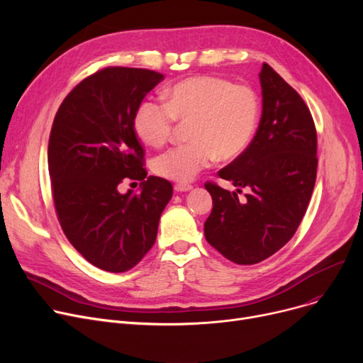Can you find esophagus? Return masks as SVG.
<instances>
[{
    "instance_id": "obj_1",
    "label": "esophagus",
    "mask_w": 363,
    "mask_h": 363,
    "mask_svg": "<svg viewBox=\"0 0 363 363\" xmlns=\"http://www.w3.org/2000/svg\"><path fill=\"white\" fill-rule=\"evenodd\" d=\"M175 191L177 193H186V191H189V189H191L193 186L189 185V184H175Z\"/></svg>"
}]
</instances>
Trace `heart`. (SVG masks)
<instances>
[{
    "label": "heart",
    "mask_w": 363,
    "mask_h": 363,
    "mask_svg": "<svg viewBox=\"0 0 363 363\" xmlns=\"http://www.w3.org/2000/svg\"><path fill=\"white\" fill-rule=\"evenodd\" d=\"M164 103L144 101L135 114L143 143L162 147L175 121L188 122L191 143L174 147L152 160L162 178L188 182L215 160H230L250 144L259 122V99L253 88L234 85L219 76H193L164 91Z\"/></svg>",
    "instance_id": "obj_1"
}]
</instances>
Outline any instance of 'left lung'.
Returning a JSON list of instances; mask_svg holds the SVG:
<instances>
[{
  "instance_id": "obj_1",
  "label": "left lung",
  "mask_w": 363,
  "mask_h": 363,
  "mask_svg": "<svg viewBox=\"0 0 363 363\" xmlns=\"http://www.w3.org/2000/svg\"><path fill=\"white\" fill-rule=\"evenodd\" d=\"M262 118L250 145L219 170L237 191L206 182L213 208L204 237L238 264H255L287 244L306 213L316 181V129L306 103L269 66L259 73ZM242 189L247 193L240 199Z\"/></svg>"
}]
</instances>
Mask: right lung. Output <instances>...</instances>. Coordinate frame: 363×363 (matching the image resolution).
<instances>
[{
  "mask_svg": "<svg viewBox=\"0 0 363 363\" xmlns=\"http://www.w3.org/2000/svg\"><path fill=\"white\" fill-rule=\"evenodd\" d=\"M164 76L106 67L76 85L60 104L48 141V172L57 218L70 244L107 272H126L151 249L172 184L147 177L135 114ZM141 180L138 195L118 193Z\"/></svg>",
  "mask_w": 363,
  "mask_h": 363,
  "instance_id": "obj_1",
  "label": "right lung"
}]
</instances>
